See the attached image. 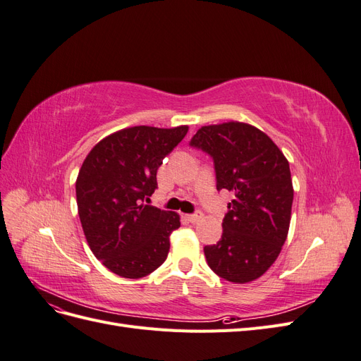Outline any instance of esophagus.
<instances>
[{"label":"esophagus","instance_id":"esophagus-1","mask_svg":"<svg viewBox=\"0 0 361 361\" xmlns=\"http://www.w3.org/2000/svg\"><path fill=\"white\" fill-rule=\"evenodd\" d=\"M203 218V214L202 212H195V214H191V215H187V220L190 221V223H192V224H195V223H199L200 220Z\"/></svg>","mask_w":361,"mask_h":361}]
</instances>
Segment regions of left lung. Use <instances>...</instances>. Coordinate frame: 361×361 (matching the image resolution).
<instances>
[{
    "mask_svg": "<svg viewBox=\"0 0 361 361\" xmlns=\"http://www.w3.org/2000/svg\"><path fill=\"white\" fill-rule=\"evenodd\" d=\"M191 146L214 158L216 190L235 194L221 239L204 247L207 265L227 281H253L274 264L288 238L293 200L289 161L265 133L235 120L202 126Z\"/></svg>",
    "mask_w": 361,
    "mask_h": 361,
    "instance_id": "8db88e82",
    "label": "left lung"
}]
</instances>
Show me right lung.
I'll return each instance as SVG.
<instances>
[{"mask_svg": "<svg viewBox=\"0 0 361 361\" xmlns=\"http://www.w3.org/2000/svg\"><path fill=\"white\" fill-rule=\"evenodd\" d=\"M187 133V125L125 128L102 138L82 162L76 203L87 244L120 277L141 279L167 259L180 216L145 200L157 188L162 159Z\"/></svg>", "mask_w": 361, "mask_h": 361, "instance_id": "add662e5", "label": "right lung"}]
</instances>
